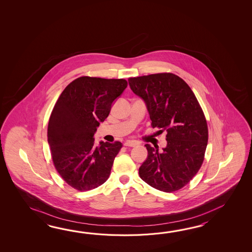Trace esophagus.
I'll list each match as a JSON object with an SVG mask.
<instances>
[{"label": "esophagus", "mask_w": 252, "mask_h": 252, "mask_svg": "<svg viewBox=\"0 0 252 252\" xmlns=\"http://www.w3.org/2000/svg\"><path fill=\"white\" fill-rule=\"evenodd\" d=\"M138 143L133 140H127L124 142V146H126V147H136Z\"/></svg>", "instance_id": "esophagus-1"}]
</instances>
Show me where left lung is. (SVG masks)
Instances as JSON below:
<instances>
[{
    "label": "left lung",
    "mask_w": 252,
    "mask_h": 252,
    "mask_svg": "<svg viewBox=\"0 0 252 252\" xmlns=\"http://www.w3.org/2000/svg\"><path fill=\"white\" fill-rule=\"evenodd\" d=\"M130 89L146 102L152 128L166 131L162 152L146 144L148 158L139 169L140 178L172 193L193 179L204 162L208 127L204 112L188 84L178 75L159 73L129 77Z\"/></svg>",
    "instance_id": "1"
}]
</instances>
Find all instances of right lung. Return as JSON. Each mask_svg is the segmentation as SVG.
<instances>
[{"label": "right lung", "instance_id": "right-lung-1", "mask_svg": "<svg viewBox=\"0 0 252 252\" xmlns=\"http://www.w3.org/2000/svg\"><path fill=\"white\" fill-rule=\"evenodd\" d=\"M127 86L125 79L81 76L56 102L48 121V144L54 166L71 188L88 191L109 178L123 144L101 141L97 147L94 135Z\"/></svg>", "mask_w": 252, "mask_h": 252}]
</instances>
